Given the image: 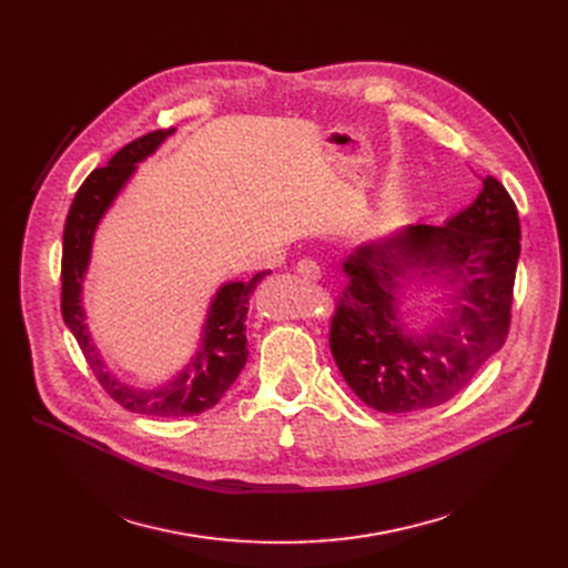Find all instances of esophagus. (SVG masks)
Instances as JSON below:
<instances>
[{
    "instance_id": "esophagus-1",
    "label": "esophagus",
    "mask_w": 568,
    "mask_h": 568,
    "mask_svg": "<svg viewBox=\"0 0 568 568\" xmlns=\"http://www.w3.org/2000/svg\"><path fill=\"white\" fill-rule=\"evenodd\" d=\"M296 274H302L308 281H317V278H322V268H320V264L315 260L304 257V260L296 262Z\"/></svg>"
}]
</instances>
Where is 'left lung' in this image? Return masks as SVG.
<instances>
[{"mask_svg": "<svg viewBox=\"0 0 568 568\" xmlns=\"http://www.w3.org/2000/svg\"><path fill=\"white\" fill-rule=\"evenodd\" d=\"M518 257V209L495 176L444 225L414 223L356 246L329 336L349 389L384 414L452 400L509 334ZM409 284L445 290L443 315L424 331L402 311Z\"/></svg>", "mask_w": 568, "mask_h": 568, "instance_id": "obj_1", "label": "left lung"}]
</instances>
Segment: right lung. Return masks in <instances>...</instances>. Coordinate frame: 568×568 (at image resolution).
<instances>
[{
    "label": "right lung",
    "instance_id": "obj_1",
    "mask_svg": "<svg viewBox=\"0 0 568 568\" xmlns=\"http://www.w3.org/2000/svg\"><path fill=\"white\" fill-rule=\"evenodd\" d=\"M172 133L174 129L154 131L129 142L105 168L94 170L84 179L69 209L62 251V315L67 326L103 389L122 407L149 416H191L221 400L246 366L248 302L257 283L268 276V272H260L251 281H227L216 290L206 308L195 354L170 382L161 386H133L108 368L101 349L89 334L82 304L94 234L116 195L135 174L138 163L152 156Z\"/></svg>",
    "mask_w": 568,
    "mask_h": 568
}]
</instances>
